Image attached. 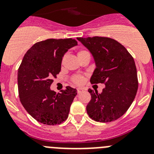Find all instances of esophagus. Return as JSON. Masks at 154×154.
<instances>
[{
	"mask_svg": "<svg viewBox=\"0 0 154 154\" xmlns=\"http://www.w3.org/2000/svg\"><path fill=\"white\" fill-rule=\"evenodd\" d=\"M83 91V88H77V92L78 93H81Z\"/></svg>",
	"mask_w": 154,
	"mask_h": 154,
	"instance_id": "obj_1",
	"label": "esophagus"
}]
</instances>
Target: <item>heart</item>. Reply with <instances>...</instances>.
<instances>
[{
	"label": "heart",
	"mask_w": 154,
	"mask_h": 154,
	"mask_svg": "<svg viewBox=\"0 0 154 154\" xmlns=\"http://www.w3.org/2000/svg\"><path fill=\"white\" fill-rule=\"evenodd\" d=\"M85 52H86V51H84V50H80V51H79L78 52H77V57L80 56L81 54H84ZM72 81L77 85L82 84V83H83V81H84V77H83V75H76L73 77Z\"/></svg>",
	"instance_id": "obj_1"
}]
</instances>
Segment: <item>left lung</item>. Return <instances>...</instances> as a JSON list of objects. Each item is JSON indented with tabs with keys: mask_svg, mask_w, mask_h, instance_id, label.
Returning <instances> with one entry per match:
<instances>
[{
	"mask_svg": "<svg viewBox=\"0 0 154 154\" xmlns=\"http://www.w3.org/2000/svg\"><path fill=\"white\" fill-rule=\"evenodd\" d=\"M91 53L96 68L91 84L104 83L100 94L88 89L91 99L86 106L88 116L98 122L117 120L127 111L138 90L136 64L122 44L108 37L77 38Z\"/></svg>",
	"mask_w": 154,
	"mask_h": 154,
	"instance_id": "left-lung-1",
	"label": "left lung"
}]
</instances>
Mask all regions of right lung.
<instances>
[{"label": "right lung", "mask_w": 154, "mask_h": 154, "mask_svg": "<svg viewBox=\"0 0 154 154\" xmlns=\"http://www.w3.org/2000/svg\"><path fill=\"white\" fill-rule=\"evenodd\" d=\"M77 45V42L73 38H49L38 42L27 51L18 68L20 101L27 112L40 123L60 125L68 119L77 89L67 86L57 94L50 86L61 71L64 54Z\"/></svg>", "instance_id": "add662e5"}]
</instances>
